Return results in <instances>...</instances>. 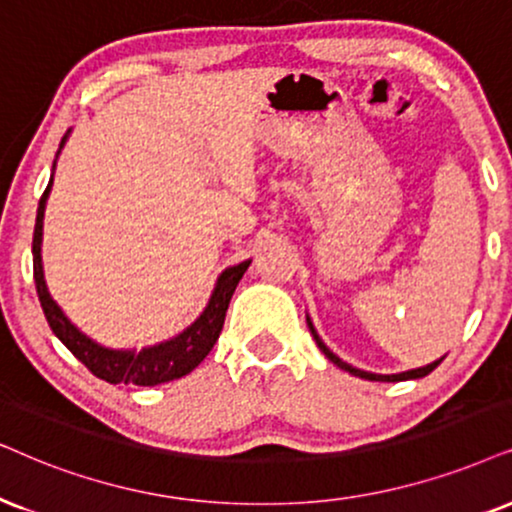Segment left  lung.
<instances>
[{
	"label": "left lung",
	"mask_w": 512,
	"mask_h": 512,
	"mask_svg": "<svg viewBox=\"0 0 512 512\" xmlns=\"http://www.w3.org/2000/svg\"><path fill=\"white\" fill-rule=\"evenodd\" d=\"M307 326H309V331H312V335H314V340H316V345H319V349L323 354H326L328 359L333 361L335 366L338 368H342V371H347V373H352V375H357V378H364V380H375V383H399V380H416V378H425V375L428 373H432L435 371V368L442 364V359H437V361H432V364H428V366H420V368H411V371H401V373H371V371H361V368H357V366H352V364H347V361H342L338 354H333L331 349L326 347V342H323L321 338H319V333H316V328H314V323H312V319H309L307 316Z\"/></svg>",
	"instance_id": "1"
}]
</instances>
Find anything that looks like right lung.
Returning <instances> with one entry per match:
<instances>
[{
	"instance_id": "1",
	"label": "right lung",
	"mask_w": 512,
	"mask_h": 512,
	"mask_svg": "<svg viewBox=\"0 0 512 512\" xmlns=\"http://www.w3.org/2000/svg\"><path fill=\"white\" fill-rule=\"evenodd\" d=\"M70 137V129L66 137L61 139L58 153L66 146ZM56 153V158H58ZM56 170V160H54ZM51 184H54V174H51L47 191L42 193L40 208H37V222H35V236H32V269H35V286L37 297H40L42 312L47 316L49 328L54 331L58 340L66 345L84 366L92 371L96 378L106 380V383L118 385H160L170 383V380L184 378L186 373H191L200 361L210 354V349L215 347V342L222 333L226 309H229L231 295L241 281L245 271H248L252 260H245L234 267H226L219 274L215 290H212L208 304L200 312V316L191 326H186L184 331L174 335L170 340L158 342V345L141 347V349H113L89 338L87 333H82L73 321L63 314V309L58 307L54 297H51L47 281H44V267H42V229H44V210H47V200L51 193Z\"/></svg>"
}]
</instances>
